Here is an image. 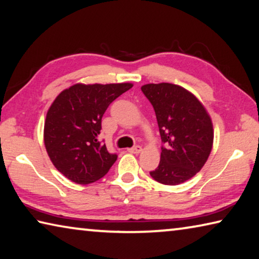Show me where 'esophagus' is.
Instances as JSON below:
<instances>
[{
	"mask_svg": "<svg viewBox=\"0 0 259 259\" xmlns=\"http://www.w3.org/2000/svg\"><path fill=\"white\" fill-rule=\"evenodd\" d=\"M128 152L133 153V154H138V153L142 152V146H135L133 148H128Z\"/></svg>",
	"mask_w": 259,
	"mask_h": 259,
	"instance_id": "esophagus-1",
	"label": "esophagus"
}]
</instances>
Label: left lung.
<instances>
[{"mask_svg": "<svg viewBox=\"0 0 259 259\" xmlns=\"http://www.w3.org/2000/svg\"><path fill=\"white\" fill-rule=\"evenodd\" d=\"M142 91L155 111L162 142L160 164L151 176L179 185L199 172L212 150V121L203 104L181 85L148 83Z\"/></svg>", "mask_w": 259, "mask_h": 259, "instance_id": "obj_1", "label": "left lung"}]
</instances>
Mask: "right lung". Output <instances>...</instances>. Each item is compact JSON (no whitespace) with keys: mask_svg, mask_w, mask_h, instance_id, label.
Here are the masks:
<instances>
[{"mask_svg":"<svg viewBox=\"0 0 259 259\" xmlns=\"http://www.w3.org/2000/svg\"><path fill=\"white\" fill-rule=\"evenodd\" d=\"M133 83H76L61 91L47 112L43 139L48 155L59 172L80 185L98 181L117 155L111 154L98 136L102 117L113 100Z\"/></svg>","mask_w":259,"mask_h":259,"instance_id":"right-lung-1","label":"right lung"}]
</instances>
